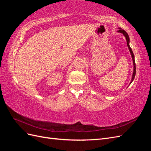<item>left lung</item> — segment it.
<instances>
[{"mask_svg":"<svg viewBox=\"0 0 151 151\" xmlns=\"http://www.w3.org/2000/svg\"><path fill=\"white\" fill-rule=\"evenodd\" d=\"M118 33H122L123 35H124V36L126 38V40H127V47L128 48H129V51L130 52V54H131V56H132V60H133V65H134V71H133V74H132V79H131V81L130 83V84L132 83V81H133V80L135 78V73H136V70H135V57H134V53L133 52H132V50L130 47V45H129V43H130V38H129V35L127 34V32L125 31L122 29V28H118Z\"/></svg>","mask_w":151,"mask_h":151,"instance_id":"8db88e82","label":"left lung"}]
</instances>
